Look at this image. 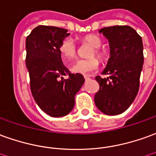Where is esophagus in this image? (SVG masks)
<instances>
[{"label": "esophagus", "instance_id": "1", "mask_svg": "<svg viewBox=\"0 0 156 156\" xmlns=\"http://www.w3.org/2000/svg\"><path fill=\"white\" fill-rule=\"evenodd\" d=\"M84 79H85V81H89L90 78H89V76H84Z\"/></svg>", "mask_w": 156, "mask_h": 156}]
</instances>
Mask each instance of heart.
<instances>
[{"label": "heart", "instance_id": "heart-1", "mask_svg": "<svg viewBox=\"0 0 156 156\" xmlns=\"http://www.w3.org/2000/svg\"><path fill=\"white\" fill-rule=\"evenodd\" d=\"M83 44H88L93 46L94 50L89 53V56L92 58L89 59L78 60L71 67V71L73 73H79V74H88L94 71H95L99 67V61L93 56L96 55L97 57L101 62H105L107 60V55L105 51L101 50L102 41L95 34H88L83 36L81 39ZM60 54L62 55V59L65 62H68L70 60L75 58L77 55V46L74 41L72 39H66L63 40L59 48Z\"/></svg>", "mask_w": 156, "mask_h": 156}]
</instances>
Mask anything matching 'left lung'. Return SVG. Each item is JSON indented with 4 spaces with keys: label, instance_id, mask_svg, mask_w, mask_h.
<instances>
[{
    "label": "left lung",
    "instance_id": "1",
    "mask_svg": "<svg viewBox=\"0 0 156 156\" xmlns=\"http://www.w3.org/2000/svg\"><path fill=\"white\" fill-rule=\"evenodd\" d=\"M109 41L110 58L102 74L95 77L100 89L94 95L97 108L104 114L119 115L139 92L144 64L142 38L129 26H112L99 30Z\"/></svg>",
    "mask_w": 156,
    "mask_h": 156
}]
</instances>
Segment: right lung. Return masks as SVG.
Returning a JSON list of instances; mask_svg holds the SVG:
<instances>
[{"label":"right lung","mask_w":156,"mask_h":156,"mask_svg":"<svg viewBox=\"0 0 156 156\" xmlns=\"http://www.w3.org/2000/svg\"><path fill=\"white\" fill-rule=\"evenodd\" d=\"M69 34L65 29L40 25L26 38L31 92L39 107L53 117L70 113L75 95L84 83L83 75L71 73L62 61L60 45ZM66 75L67 80L63 78Z\"/></svg>","instance_id":"add662e5"}]
</instances>
